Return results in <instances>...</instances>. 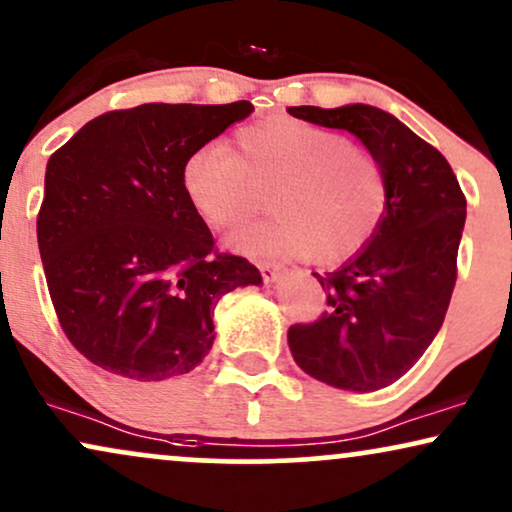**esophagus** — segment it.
<instances>
[{"mask_svg": "<svg viewBox=\"0 0 512 512\" xmlns=\"http://www.w3.org/2000/svg\"><path fill=\"white\" fill-rule=\"evenodd\" d=\"M257 267H260V271H262L264 283H276L283 274V267H281V264H276V262H260Z\"/></svg>", "mask_w": 512, "mask_h": 512, "instance_id": "esophagus-1", "label": "esophagus"}]
</instances>
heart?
Here are the masks:
<instances>
[{
    "instance_id": "b5f03b06",
    "label": "heart",
    "mask_w": 512,
    "mask_h": 512,
    "mask_svg": "<svg viewBox=\"0 0 512 512\" xmlns=\"http://www.w3.org/2000/svg\"><path fill=\"white\" fill-rule=\"evenodd\" d=\"M267 222L229 236L252 255H309L333 264L371 241L387 210V174L378 155L335 129L269 115L238 129L234 151L210 141L181 163V191L196 215L226 229L260 208Z\"/></svg>"
}]
</instances>
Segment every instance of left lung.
Segmentation results:
<instances>
[{
  "instance_id": "8db88e82",
  "label": "left lung",
  "mask_w": 512,
  "mask_h": 512,
  "mask_svg": "<svg viewBox=\"0 0 512 512\" xmlns=\"http://www.w3.org/2000/svg\"><path fill=\"white\" fill-rule=\"evenodd\" d=\"M288 113L354 134L385 167L387 210L378 231L340 269L314 274L328 302L321 319L288 328L304 373L338 390H380L409 371L442 328L465 196L444 155L380 108L293 106Z\"/></svg>"
}]
</instances>
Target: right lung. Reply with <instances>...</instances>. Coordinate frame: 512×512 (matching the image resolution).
I'll return each instance as SVG.
<instances>
[{"mask_svg":"<svg viewBox=\"0 0 512 512\" xmlns=\"http://www.w3.org/2000/svg\"><path fill=\"white\" fill-rule=\"evenodd\" d=\"M255 111L144 103L103 113L51 155L37 243L63 333L103 371L165 380L215 342L222 295L260 286L245 257L219 255L181 191V163Z\"/></svg>","mask_w":512,"mask_h":512,"instance_id":"1","label":"right lung"}]
</instances>
